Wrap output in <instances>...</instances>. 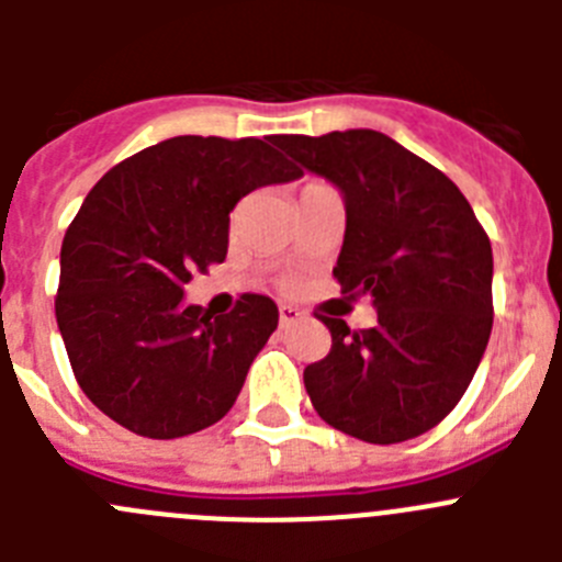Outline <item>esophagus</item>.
Returning a JSON list of instances; mask_svg holds the SVG:
<instances>
[{
  "mask_svg": "<svg viewBox=\"0 0 562 562\" xmlns=\"http://www.w3.org/2000/svg\"><path fill=\"white\" fill-rule=\"evenodd\" d=\"M301 317H304V312L297 310V306H281V310H278V324L281 326H292V324H297V321H301Z\"/></svg>",
  "mask_w": 562,
  "mask_h": 562,
  "instance_id": "1",
  "label": "esophagus"
}]
</instances>
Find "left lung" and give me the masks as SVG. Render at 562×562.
<instances>
[{"mask_svg":"<svg viewBox=\"0 0 562 562\" xmlns=\"http://www.w3.org/2000/svg\"><path fill=\"white\" fill-rule=\"evenodd\" d=\"M278 148L335 182L346 236L342 295L374 297V329L331 331L304 369L317 416L371 445L436 428L459 405L493 331V247L464 193L439 168L371 128L276 134Z\"/></svg>","mask_w":562,"mask_h":562,"instance_id":"left-lung-1","label":"left lung"}]
</instances>
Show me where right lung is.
Segmentation results:
<instances>
[{"label": "right lung", "mask_w": 562, "mask_h": 562, "mask_svg": "<svg viewBox=\"0 0 562 562\" xmlns=\"http://www.w3.org/2000/svg\"><path fill=\"white\" fill-rule=\"evenodd\" d=\"M270 143L182 134L143 148L103 173L64 233L56 321L69 366L132 434L211 428L276 331L267 295L247 292L227 315L182 304L191 272L225 261L236 202L304 173Z\"/></svg>", "instance_id": "add662e5"}]
</instances>
